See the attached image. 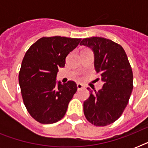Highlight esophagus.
I'll return each instance as SVG.
<instances>
[{
    "instance_id": "1",
    "label": "esophagus",
    "mask_w": 148,
    "mask_h": 148,
    "mask_svg": "<svg viewBox=\"0 0 148 148\" xmlns=\"http://www.w3.org/2000/svg\"><path fill=\"white\" fill-rule=\"evenodd\" d=\"M77 90H81V89L84 88V86L82 84H77Z\"/></svg>"
}]
</instances>
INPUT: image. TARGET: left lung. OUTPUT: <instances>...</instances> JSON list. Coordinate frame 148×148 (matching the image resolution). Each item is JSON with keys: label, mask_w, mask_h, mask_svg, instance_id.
Returning <instances> with one entry per match:
<instances>
[{"label": "left lung", "mask_w": 148, "mask_h": 148, "mask_svg": "<svg viewBox=\"0 0 148 148\" xmlns=\"http://www.w3.org/2000/svg\"><path fill=\"white\" fill-rule=\"evenodd\" d=\"M92 50L95 68L103 87L84 102L88 121L106 126L117 121L128 103L133 90V72L123 47L111 40L99 37L84 38L80 44Z\"/></svg>", "instance_id": "left-lung-1"}]
</instances>
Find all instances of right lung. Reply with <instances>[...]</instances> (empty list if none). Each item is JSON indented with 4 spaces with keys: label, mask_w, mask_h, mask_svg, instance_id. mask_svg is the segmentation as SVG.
I'll list each match as a JSON object with an SVG mask.
<instances>
[{
    "label": "right lung",
    "mask_w": 148,
    "mask_h": 148,
    "mask_svg": "<svg viewBox=\"0 0 148 148\" xmlns=\"http://www.w3.org/2000/svg\"><path fill=\"white\" fill-rule=\"evenodd\" d=\"M80 38H42L25 53L19 72V84L27 110L41 124L60 121L77 91V84L56 81L59 67H64L68 53L81 42Z\"/></svg>",
    "instance_id": "add662e5"
}]
</instances>
